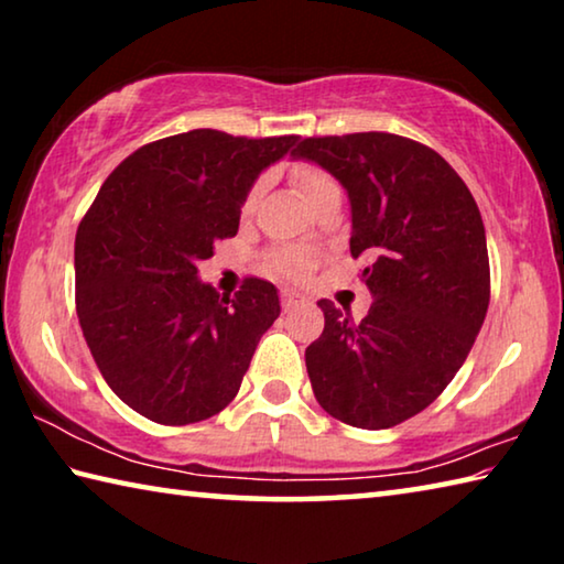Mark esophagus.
<instances>
[{
  "label": "esophagus",
  "instance_id": "1",
  "mask_svg": "<svg viewBox=\"0 0 564 564\" xmlns=\"http://www.w3.org/2000/svg\"><path fill=\"white\" fill-rule=\"evenodd\" d=\"M281 305L283 311H293V308H301V305H308V299L295 291H281Z\"/></svg>",
  "mask_w": 564,
  "mask_h": 564
}]
</instances>
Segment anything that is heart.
Returning a JSON list of instances; mask_svg holds the SVG:
<instances>
[{"instance_id": "b5f03b06", "label": "heart", "mask_w": 564, "mask_h": 564, "mask_svg": "<svg viewBox=\"0 0 564 564\" xmlns=\"http://www.w3.org/2000/svg\"><path fill=\"white\" fill-rule=\"evenodd\" d=\"M291 181L293 186L299 188V194L305 198V204H313L328 186H336V181H333L328 171L316 164H295L291 169ZM259 194H261V184H256L251 191H248L246 204H243L246 212L256 204ZM269 269L271 273L281 275V279L299 281L311 273L313 256L305 251H295V248H291V251H275L269 259Z\"/></svg>"}]
</instances>
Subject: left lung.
<instances>
[{
	"label": "left lung",
	"instance_id": "left-lung-1",
	"mask_svg": "<svg viewBox=\"0 0 564 564\" xmlns=\"http://www.w3.org/2000/svg\"><path fill=\"white\" fill-rule=\"evenodd\" d=\"M316 161L348 191L350 256L373 305L352 323L321 299V338L305 368L321 408L340 423L383 431L443 393L470 352L490 303L485 226L470 188L420 141L386 131L308 137Z\"/></svg>",
	"mask_w": 564,
	"mask_h": 564
}]
</instances>
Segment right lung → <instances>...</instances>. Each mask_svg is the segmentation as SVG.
Listing matches in <instances>:
<instances>
[{"mask_svg": "<svg viewBox=\"0 0 564 564\" xmlns=\"http://www.w3.org/2000/svg\"><path fill=\"white\" fill-rule=\"evenodd\" d=\"M299 137L194 129L141 147L104 181L74 241L76 316L104 380L161 425L231 403L281 305L248 275L218 295L196 263L238 231L253 181Z\"/></svg>", "mask_w": 564, "mask_h": 564, "instance_id": "obj_1", "label": "right lung"}]
</instances>
